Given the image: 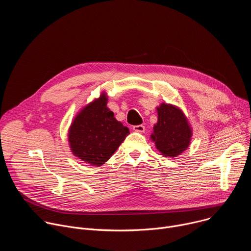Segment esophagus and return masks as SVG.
Segmentation results:
<instances>
[{
    "label": "esophagus",
    "mask_w": 251,
    "mask_h": 251,
    "mask_svg": "<svg viewBox=\"0 0 251 251\" xmlns=\"http://www.w3.org/2000/svg\"><path fill=\"white\" fill-rule=\"evenodd\" d=\"M133 130L135 132L143 133V132L145 131V126H143V125H135V126H133Z\"/></svg>",
    "instance_id": "1"
}]
</instances>
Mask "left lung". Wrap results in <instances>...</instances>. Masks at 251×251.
<instances>
[{"label": "left lung", "instance_id": "left-lung-1", "mask_svg": "<svg viewBox=\"0 0 251 251\" xmlns=\"http://www.w3.org/2000/svg\"><path fill=\"white\" fill-rule=\"evenodd\" d=\"M158 122L151 139L164 157L181 155L191 144L193 131L184 112L178 107L162 103L157 107Z\"/></svg>", "mask_w": 251, "mask_h": 251}]
</instances>
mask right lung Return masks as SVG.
<instances>
[{
  "label": "right lung",
  "mask_w": 251,
  "mask_h": 251,
  "mask_svg": "<svg viewBox=\"0 0 251 251\" xmlns=\"http://www.w3.org/2000/svg\"><path fill=\"white\" fill-rule=\"evenodd\" d=\"M107 94L101 93L78 112L68 130L71 152L91 166H102L130 134L107 107Z\"/></svg>",
  "instance_id": "obj_1"
}]
</instances>
